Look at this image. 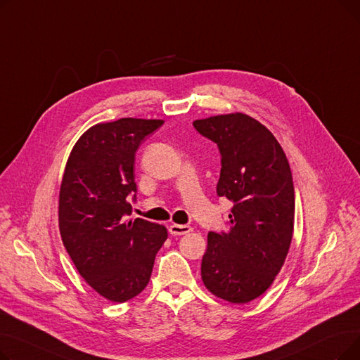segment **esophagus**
<instances>
[{"instance_id": "34e87169", "label": "esophagus", "mask_w": 360, "mask_h": 360, "mask_svg": "<svg viewBox=\"0 0 360 360\" xmlns=\"http://www.w3.org/2000/svg\"><path fill=\"white\" fill-rule=\"evenodd\" d=\"M193 231L191 226L188 224H170L169 226V232L170 235H185V233H190Z\"/></svg>"}]
</instances>
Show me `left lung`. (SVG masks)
<instances>
[{
	"label": "left lung",
	"instance_id": "left-lung-1",
	"mask_svg": "<svg viewBox=\"0 0 360 360\" xmlns=\"http://www.w3.org/2000/svg\"><path fill=\"white\" fill-rule=\"evenodd\" d=\"M221 156L217 195L233 202L228 232H209L204 286L231 304L266 292L286 259L295 221L290 166L271 132L245 113L193 122Z\"/></svg>",
	"mask_w": 360,
	"mask_h": 360
}]
</instances>
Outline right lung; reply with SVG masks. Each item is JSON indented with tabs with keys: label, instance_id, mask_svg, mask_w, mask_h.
<instances>
[{
	"label": "right lung",
	"instance_id": "right-lung-1",
	"mask_svg": "<svg viewBox=\"0 0 360 360\" xmlns=\"http://www.w3.org/2000/svg\"><path fill=\"white\" fill-rule=\"evenodd\" d=\"M162 120L121 118L89 128L67 160L60 190V232L75 269L99 295L127 302L143 292L165 226L128 220L136 201V151Z\"/></svg>",
	"mask_w": 360,
	"mask_h": 360
}]
</instances>
